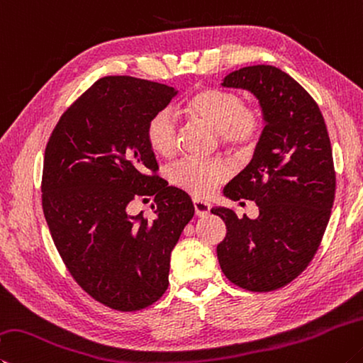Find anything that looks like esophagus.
I'll use <instances>...</instances> for the list:
<instances>
[{
	"mask_svg": "<svg viewBox=\"0 0 363 363\" xmlns=\"http://www.w3.org/2000/svg\"><path fill=\"white\" fill-rule=\"evenodd\" d=\"M194 208H195V214L199 217H204L209 214L211 211V204L206 201H200V200H194Z\"/></svg>",
	"mask_w": 363,
	"mask_h": 363,
	"instance_id": "34e87169",
	"label": "esophagus"
}]
</instances>
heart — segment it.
Masks as SVG:
<instances>
[{"label":"heart","mask_w":363,"mask_h":363,"mask_svg":"<svg viewBox=\"0 0 363 363\" xmlns=\"http://www.w3.org/2000/svg\"><path fill=\"white\" fill-rule=\"evenodd\" d=\"M181 111L211 125L223 146L246 155L255 149L263 130V118L255 106L245 104L236 91L201 89L182 103ZM146 140L160 157H173L177 150V125L169 111H159L149 118ZM228 168L222 160L184 159L169 169V181L194 199H206L227 179Z\"/></svg>","instance_id":"1"}]
</instances>
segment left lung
Returning <instances> with one entry per match:
<instances>
[{
  "label": "left lung",
  "mask_w": 363,
  "mask_h": 363,
  "mask_svg": "<svg viewBox=\"0 0 363 363\" xmlns=\"http://www.w3.org/2000/svg\"><path fill=\"white\" fill-rule=\"evenodd\" d=\"M222 85L252 91L267 125L254 159L223 189L228 199L255 201L259 217L211 209L227 225L217 259L238 287L276 291L305 272L330 219L337 189L330 138L318 103L279 68H241Z\"/></svg>",
  "instance_id": "8db88e82"
}]
</instances>
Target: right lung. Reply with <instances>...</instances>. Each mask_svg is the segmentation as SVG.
Returning <instances> with one entry per match:
<instances>
[{"label": "right lung", "mask_w": 363, "mask_h": 363, "mask_svg": "<svg viewBox=\"0 0 363 363\" xmlns=\"http://www.w3.org/2000/svg\"><path fill=\"white\" fill-rule=\"evenodd\" d=\"M177 91L106 76L62 114L45 146L43 211L65 267L91 298L117 311L147 308L168 289L169 257L194 217L190 196L159 177L149 118ZM155 195V217L130 216Z\"/></svg>", "instance_id": "1"}]
</instances>
